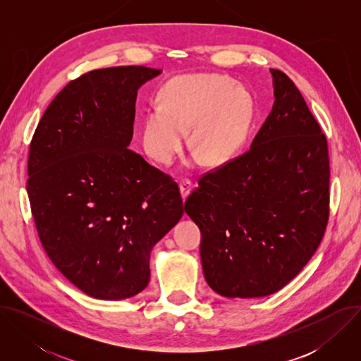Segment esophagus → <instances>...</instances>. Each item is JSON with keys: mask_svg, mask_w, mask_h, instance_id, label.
Masks as SVG:
<instances>
[{"mask_svg": "<svg viewBox=\"0 0 361 361\" xmlns=\"http://www.w3.org/2000/svg\"><path fill=\"white\" fill-rule=\"evenodd\" d=\"M191 191H192V183L190 180H183L180 183V194H181L183 201L187 200V197L191 194Z\"/></svg>", "mask_w": 361, "mask_h": 361, "instance_id": "obj_1", "label": "esophagus"}]
</instances>
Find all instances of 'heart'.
Instances as JSON below:
<instances>
[{"label": "heart", "mask_w": 361, "mask_h": 361, "mask_svg": "<svg viewBox=\"0 0 361 361\" xmlns=\"http://www.w3.org/2000/svg\"><path fill=\"white\" fill-rule=\"evenodd\" d=\"M252 120L250 92L228 77L188 74L171 78L142 121V145L160 164H170L185 140L210 166L234 157Z\"/></svg>", "instance_id": "1"}]
</instances>
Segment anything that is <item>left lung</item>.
<instances>
[{"instance_id": "obj_1", "label": "left lung", "mask_w": 361, "mask_h": 361, "mask_svg": "<svg viewBox=\"0 0 361 361\" xmlns=\"http://www.w3.org/2000/svg\"><path fill=\"white\" fill-rule=\"evenodd\" d=\"M270 73L274 104L250 149L201 177L184 204L201 231L205 281L228 298L281 290L312 259L329 220L326 135L294 82Z\"/></svg>"}]
</instances>
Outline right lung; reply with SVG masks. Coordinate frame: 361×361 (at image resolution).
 Masks as SVG:
<instances>
[{
    "instance_id": "obj_1",
    "label": "right lung",
    "mask_w": 361,
    "mask_h": 361,
    "mask_svg": "<svg viewBox=\"0 0 361 361\" xmlns=\"http://www.w3.org/2000/svg\"><path fill=\"white\" fill-rule=\"evenodd\" d=\"M163 71H90L45 110L27 192L49 260L87 295L124 300L149 281V252L183 217L178 185L128 148L138 88Z\"/></svg>"
}]
</instances>
